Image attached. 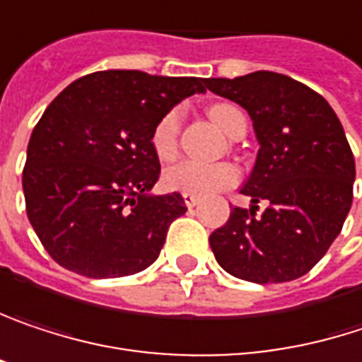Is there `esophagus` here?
Listing matches in <instances>:
<instances>
[{"label": "esophagus", "instance_id": "34e87169", "mask_svg": "<svg viewBox=\"0 0 362 362\" xmlns=\"http://www.w3.org/2000/svg\"><path fill=\"white\" fill-rule=\"evenodd\" d=\"M183 200L187 204V208L192 210V208H196L198 204H200V198L198 196H194V194H183Z\"/></svg>", "mask_w": 362, "mask_h": 362}]
</instances>
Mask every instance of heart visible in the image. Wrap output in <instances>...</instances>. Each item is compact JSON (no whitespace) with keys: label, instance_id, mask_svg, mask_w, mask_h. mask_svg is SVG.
I'll return each mask as SVG.
<instances>
[{"label":"heart","instance_id":"b5f03b06","mask_svg":"<svg viewBox=\"0 0 362 362\" xmlns=\"http://www.w3.org/2000/svg\"><path fill=\"white\" fill-rule=\"evenodd\" d=\"M208 116L212 122L225 131L227 135H233L240 122H246V116L240 108L231 104H214L208 108ZM179 127H181V112L170 110L166 112L152 129L150 146L156 158L166 162L177 154V141H179ZM240 179V173L229 162H200V160H181L166 168L164 173V185L175 192L194 194V196H210L221 189L231 187Z\"/></svg>","mask_w":362,"mask_h":362}]
</instances>
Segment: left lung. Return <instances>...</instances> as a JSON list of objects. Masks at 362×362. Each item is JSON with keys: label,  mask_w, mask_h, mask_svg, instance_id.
I'll return each instance as SVG.
<instances>
[{"label": "left lung", "mask_w": 362, "mask_h": 362, "mask_svg": "<svg viewBox=\"0 0 362 362\" xmlns=\"http://www.w3.org/2000/svg\"><path fill=\"white\" fill-rule=\"evenodd\" d=\"M206 87L250 114L260 146L242 185L250 210L231 208L229 221L210 235L216 262L252 284L306 275L352 206L356 168L339 118L323 95L271 70L208 78ZM260 199L267 208L256 217Z\"/></svg>", "instance_id": "8db88e82"}]
</instances>
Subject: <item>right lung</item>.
I'll return each mask as SVG.
<instances>
[{"label": "right lung", "mask_w": 362, "mask_h": 362, "mask_svg": "<svg viewBox=\"0 0 362 362\" xmlns=\"http://www.w3.org/2000/svg\"><path fill=\"white\" fill-rule=\"evenodd\" d=\"M208 78L102 70L76 78L33 129L23 189L28 221L68 271L110 279L148 269L183 196H156L154 124Z\"/></svg>", "instance_id": "add662e5"}]
</instances>
